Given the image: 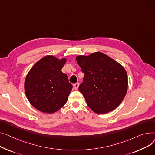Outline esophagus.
Here are the masks:
<instances>
[{
	"instance_id": "34e87169",
	"label": "esophagus",
	"mask_w": 155,
	"mask_h": 155,
	"mask_svg": "<svg viewBox=\"0 0 155 155\" xmlns=\"http://www.w3.org/2000/svg\"><path fill=\"white\" fill-rule=\"evenodd\" d=\"M79 86V83H76V84H74L73 85V87H74V89H76V90H77V89H78Z\"/></svg>"
}]
</instances>
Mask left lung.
I'll return each instance as SVG.
<instances>
[{
	"label": "left lung",
	"instance_id": "obj_1",
	"mask_svg": "<svg viewBox=\"0 0 155 155\" xmlns=\"http://www.w3.org/2000/svg\"><path fill=\"white\" fill-rule=\"evenodd\" d=\"M76 59L84 74L79 91L89 108L97 114L115 110L123 101L128 87L124 67L101 52L79 55Z\"/></svg>",
	"mask_w": 155,
	"mask_h": 155
}]
</instances>
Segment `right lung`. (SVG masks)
I'll use <instances>...</instances> for the list:
<instances>
[{
  "mask_svg": "<svg viewBox=\"0 0 155 155\" xmlns=\"http://www.w3.org/2000/svg\"><path fill=\"white\" fill-rule=\"evenodd\" d=\"M67 59L48 55L41 58L27 73L24 90L29 103L38 110L48 114L58 111L64 105L72 86L61 71Z\"/></svg>",
  "mask_w": 155,
  "mask_h": 155,
  "instance_id": "obj_1",
  "label": "right lung"
}]
</instances>
